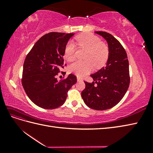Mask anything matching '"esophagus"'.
<instances>
[{
	"label": "esophagus",
	"instance_id": "esophagus-1",
	"mask_svg": "<svg viewBox=\"0 0 153 153\" xmlns=\"http://www.w3.org/2000/svg\"><path fill=\"white\" fill-rule=\"evenodd\" d=\"M77 81H82L83 79H82V77H79V76H77Z\"/></svg>",
	"mask_w": 153,
	"mask_h": 153
}]
</instances>
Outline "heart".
Wrapping results in <instances>:
<instances>
[{"instance_id":"obj_1","label":"heart","mask_w":153,"mask_h":153,"mask_svg":"<svg viewBox=\"0 0 153 153\" xmlns=\"http://www.w3.org/2000/svg\"><path fill=\"white\" fill-rule=\"evenodd\" d=\"M76 44L79 48L87 50L85 61H77L71 64L69 70L77 76H82L89 73L94 66L99 68L105 65L108 59L110 49L107 43L91 33H85L76 37ZM76 45L69 42L64 49V56L68 62H72L76 58Z\"/></svg>"}]
</instances>
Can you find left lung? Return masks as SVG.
<instances>
[{
	"instance_id": "left-lung-1",
	"label": "left lung",
	"mask_w": 153,
	"mask_h": 153,
	"mask_svg": "<svg viewBox=\"0 0 153 153\" xmlns=\"http://www.w3.org/2000/svg\"><path fill=\"white\" fill-rule=\"evenodd\" d=\"M108 43L110 54L106 66L91 75L94 82L85 83L82 97L89 108L104 110L116 106L125 95L130 83L129 62L121 43L111 34L95 31Z\"/></svg>"
}]
</instances>
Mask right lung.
I'll use <instances>...</instances> for the list:
<instances>
[{
  "instance_id": "add662e5",
  "label": "right lung",
  "mask_w": 153,
  "mask_h": 153,
  "mask_svg": "<svg viewBox=\"0 0 153 153\" xmlns=\"http://www.w3.org/2000/svg\"><path fill=\"white\" fill-rule=\"evenodd\" d=\"M73 35L58 32L45 34L25 57L22 85L31 101L41 108L54 109L62 105L68 91L77 82L76 76L72 74L60 82L56 78L66 66L64 64V49ZM61 73L64 74V71Z\"/></svg>"
}]
</instances>
